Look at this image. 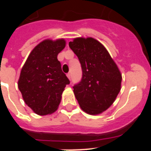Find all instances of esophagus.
Returning a JSON list of instances; mask_svg holds the SVG:
<instances>
[{
    "label": "esophagus",
    "mask_w": 151,
    "mask_h": 151,
    "mask_svg": "<svg viewBox=\"0 0 151 151\" xmlns=\"http://www.w3.org/2000/svg\"><path fill=\"white\" fill-rule=\"evenodd\" d=\"M66 76H67L68 78L70 80V78H71V74H70V73H67V74H66Z\"/></svg>",
    "instance_id": "1"
}]
</instances>
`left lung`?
I'll return each instance as SVG.
<instances>
[{
	"label": "left lung",
	"mask_w": 151,
	"mask_h": 151,
	"mask_svg": "<svg viewBox=\"0 0 151 151\" xmlns=\"http://www.w3.org/2000/svg\"><path fill=\"white\" fill-rule=\"evenodd\" d=\"M78 57L82 79L73 86L80 107L97 115L110 107L120 91L122 75L104 46L92 38H76L69 43Z\"/></svg>",
	"instance_id": "obj_1"
}]
</instances>
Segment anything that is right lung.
<instances>
[{
	"instance_id": "obj_1",
	"label": "right lung",
	"mask_w": 151,
	"mask_h": 151,
	"mask_svg": "<svg viewBox=\"0 0 151 151\" xmlns=\"http://www.w3.org/2000/svg\"><path fill=\"white\" fill-rule=\"evenodd\" d=\"M65 46L64 39L41 41L32 50L22 68L18 88L26 105L38 115L57 110L63 91L70 82L57 60Z\"/></svg>"
}]
</instances>
